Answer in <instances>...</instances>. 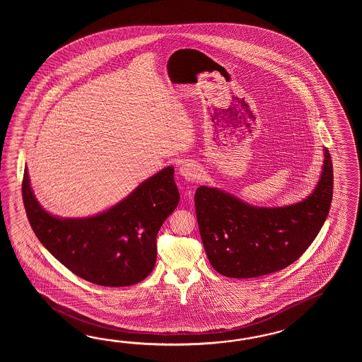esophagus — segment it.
Returning a JSON list of instances; mask_svg holds the SVG:
<instances>
[{
	"mask_svg": "<svg viewBox=\"0 0 362 362\" xmlns=\"http://www.w3.org/2000/svg\"><path fill=\"white\" fill-rule=\"evenodd\" d=\"M178 173L182 176L184 180L190 182V181H195L197 178L199 177L200 170L197 163L187 160V162H184L180 165Z\"/></svg>",
	"mask_w": 362,
	"mask_h": 362,
	"instance_id": "34e87169",
	"label": "esophagus"
}]
</instances>
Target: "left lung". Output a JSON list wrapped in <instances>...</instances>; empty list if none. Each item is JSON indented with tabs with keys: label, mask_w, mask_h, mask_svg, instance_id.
<instances>
[{
	"label": "left lung",
	"mask_w": 362,
	"mask_h": 362,
	"mask_svg": "<svg viewBox=\"0 0 362 362\" xmlns=\"http://www.w3.org/2000/svg\"><path fill=\"white\" fill-rule=\"evenodd\" d=\"M332 162L323 148L317 185L307 198L281 207H257L217 187L200 186L195 212L212 268L230 278L282 270L305 252L321 230L332 198Z\"/></svg>",
	"instance_id": "1"
}]
</instances>
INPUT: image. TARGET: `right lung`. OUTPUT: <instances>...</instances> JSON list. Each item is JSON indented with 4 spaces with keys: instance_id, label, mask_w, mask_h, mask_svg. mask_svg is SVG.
<instances>
[{
    "instance_id": "right-lung-1",
    "label": "right lung",
    "mask_w": 362,
    "mask_h": 362,
    "mask_svg": "<svg viewBox=\"0 0 362 362\" xmlns=\"http://www.w3.org/2000/svg\"><path fill=\"white\" fill-rule=\"evenodd\" d=\"M173 175L165 167L97 215L61 217L40 204L25 165L24 207L42 246L72 273L106 287L134 285L154 269L156 234L178 206Z\"/></svg>"
}]
</instances>
